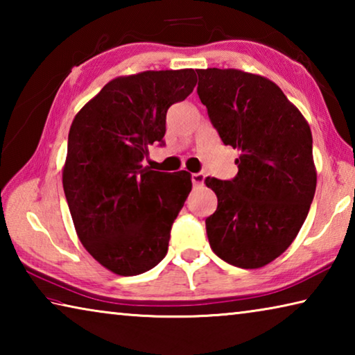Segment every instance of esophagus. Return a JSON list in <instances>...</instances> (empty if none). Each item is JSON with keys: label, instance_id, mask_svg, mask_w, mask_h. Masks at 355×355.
<instances>
[{"label": "esophagus", "instance_id": "obj_1", "mask_svg": "<svg viewBox=\"0 0 355 355\" xmlns=\"http://www.w3.org/2000/svg\"><path fill=\"white\" fill-rule=\"evenodd\" d=\"M191 180L194 186H200V184H203V182H205V175H203V173H192Z\"/></svg>", "mask_w": 355, "mask_h": 355}]
</instances>
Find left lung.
<instances>
[{
    "mask_svg": "<svg viewBox=\"0 0 355 355\" xmlns=\"http://www.w3.org/2000/svg\"><path fill=\"white\" fill-rule=\"evenodd\" d=\"M197 75L213 127L225 146L239 150L235 178H205L218 196V209L205 220L209 245L233 266H266L290 248L313 200L310 127L268 78L236 69Z\"/></svg>",
    "mask_w": 355,
    "mask_h": 355,
    "instance_id": "1",
    "label": "left lung"
}]
</instances>
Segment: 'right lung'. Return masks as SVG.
Listing matches in <instances>:
<instances>
[{
    "mask_svg": "<svg viewBox=\"0 0 355 355\" xmlns=\"http://www.w3.org/2000/svg\"><path fill=\"white\" fill-rule=\"evenodd\" d=\"M196 71L147 70L114 78L76 114L62 186L76 235L107 271L137 275L167 254L191 173L142 166L166 133V112L196 87Z\"/></svg>",
    "mask_w": 355,
    "mask_h": 355,
    "instance_id": "1",
    "label": "right lung"
}]
</instances>
